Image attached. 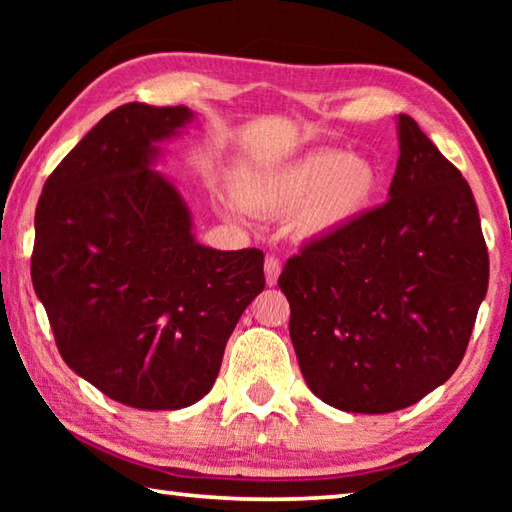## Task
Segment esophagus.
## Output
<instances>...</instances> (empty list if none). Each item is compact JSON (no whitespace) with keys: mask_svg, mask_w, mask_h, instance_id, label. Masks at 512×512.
<instances>
[{"mask_svg":"<svg viewBox=\"0 0 512 512\" xmlns=\"http://www.w3.org/2000/svg\"><path fill=\"white\" fill-rule=\"evenodd\" d=\"M280 271H282L280 259L273 257V255H268V257L264 259V275H266V284H268V287H275L277 277H280Z\"/></svg>","mask_w":512,"mask_h":512,"instance_id":"34e87169","label":"esophagus"}]
</instances>
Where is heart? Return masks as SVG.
Wrapping results in <instances>:
<instances>
[{"label":"heart","instance_id":"heart-1","mask_svg":"<svg viewBox=\"0 0 512 512\" xmlns=\"http://www.w3.org/2000/svg\"><path fill=\"white\" fill-rule=\"evenodd\" d=\"M379 189V173L368 160L343 151H314L273 169L237 178L235 198L223 210L284 216L300 239H316L343 228L368 210Z\"/></svg>","mask_w":512,"mask_h":512}]
</instances>
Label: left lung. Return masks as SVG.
<instances>
[{"mask_svg": "<svg viewBox=\"0 0 512 512\" xmlns=\"http://www.w3.org/2000/svg\"><path fill=\"white\" fill-rule=\"evenodd\" d=\"M388 201L309 241L280 275L311 393L350 413H391L454 375L488 291L472 189L409 115Z\"/></svg>", "mask_w": 512, "mask_h": 512, "instance_id": "1", "label": "left lung"}]
</instances>
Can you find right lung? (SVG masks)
<instances>
[{"instance_id":"right-lung-1","label":"right lung","mask_w":512,"mask_h":512,"mask_svg":"<svg viewBox=\"0 0 512 512\" xmlns=\"http://www.w3.org/2000/svg\"><path fill=\"white\" fill-rule=\"evenodd\" d=\"M185 106L108 112L47 178L31 280L60 357L110 400L173 411L210 393L225 343L264 291L259 248L214 250L160 171Z\"/></svg>"}]
</instances>
